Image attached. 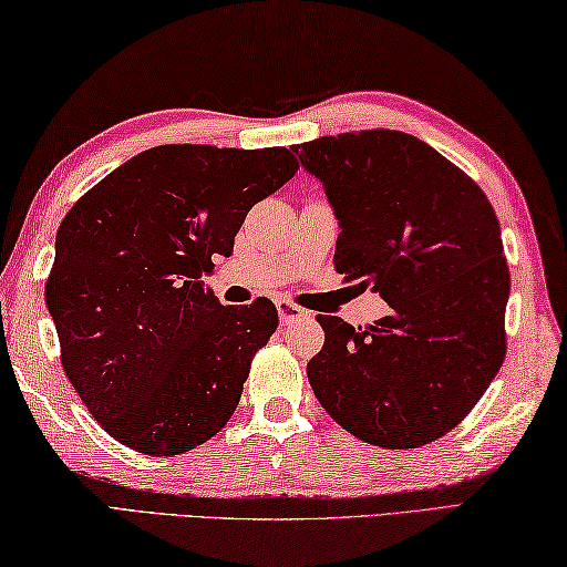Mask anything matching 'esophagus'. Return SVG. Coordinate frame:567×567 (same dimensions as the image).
Listing matches in <instances>:
<instances>
[{
  "label": "esophagus",
  "mask_w": 567,
  "mask_h": 567,
  "mask_svg": "<svg viewBox=\"0 0 567 567\" xmlns=\"http://www.w3.org/2000/svg\"><path fill=\"white\" fill-rule=\"evenodd\" d=\"M276 309H278V317H281V323L301 321V319L309 317V313H306V311L301 309V306H296V303L289 301V299H278V301H276Z\"/></svg>",
  "instance_id": "esophagus-1"
}]
</instances>
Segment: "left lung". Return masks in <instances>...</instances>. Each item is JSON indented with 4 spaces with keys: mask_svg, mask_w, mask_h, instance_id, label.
<instances>
[{
    "mask_svg": "<svg viewBox=\"0 0 567 567\" xmlns=\"http://www.w3.org/2000/svg\"><path fill=\"white\" fill-rule=\"evenodd\" d=\"M339 218L333 266L371 286L389 317L327 339L306 374L331 420L386 450L440 440L503 367L509 268L495 208L420 137L359 130L293 145Z\"/></svg>",
    "mask_w": 567,
    "mask_h": 567,
    "instance_id": "8db88e82",
    "label": "left lung"
}]
</instances>
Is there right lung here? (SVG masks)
Instances as JSON below:
<instances>
[{
    "mask_svg": "<svg viewBox=\"0 0 567 567\" xmlns=\"http://www.w3.org/2000/svg\"><path fill=\"white\" fill-rule=\"evenodd\" d=\"M296 171L286 147L157 145L64 216L44 301L64 374L110 437L173 457L234 416L278 311L264 296L223 306L200 276Z\"/></svg>",
    "mask_w": 567,
    "mask_h": 567,
    "instance_id": "right-lung-1",
    "label": "right lung"
}]
</instances>
